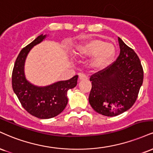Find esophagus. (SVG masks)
I'll return each mask as SVG.
<instances>
[{
    "instance_id": "1",
    "label": "esophagus",
    "mask_w": 153,
    "mask_h": 153,
    "mask_svg": "<svg viewBox=\"0 0 153 153\" xmlns=\"http://www.w3.org/2000/svg\"><path fill=\"white\" fill-rule=\"evenodd\" d=\"M79 76L80 80H87L88 79L87 75L84 74H79Z\"/></svg>"
}]
</instances>
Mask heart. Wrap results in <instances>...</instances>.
Here are the masks:
<instances>
[{
    "instance_id": "1",
    "label": "heart",
    "mask_w": 153,
    "mask_h": 153,
    "mask_svg": "<svg viewBox=\"0 0 153 153\" xmlns=\"http://www.w3.org/2000/svg\"><path fill=\"white\" fill-rule=\"evenodd\" d=\"M116 47L112 43H107L103 39H94L79 45L76 56L85 58L94 56L90 65L94 69H103L108 66L116 56Z\"/></svg>"
}]
</instances>
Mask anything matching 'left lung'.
<instances>
[{"label":"left lung","mask_w":153,"mask_h":153,"mask_svg":"<svg viewBox=\"0 0 153 153\" xmlns=\"http://www.w3.org/2000/svg\"><path fill=\"white\" fill-rule=\"evenodd\" d=\"M120 53L117 60L90 77L89 102L102 115L117 116L134 105L143 82V69L132 48L119 37Z\"/></svg>","instance_id":"left-lung-1"}]
</instances>
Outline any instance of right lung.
Masks as SVG:
<instances>
[{
    "label": "right lung",
    "mask_w": 153,
    "mask_h": 153,
    "mask_svg": "<svg viewBox=\"0 0 153 153\" xmlns=\"http://www.w3.org/2000/svg\"><path fill=\"white\" fill-rule=\"evenodd\" d=\"M46 35L39 36L21 50L12 72V87L22 107L36 117L49 119L60 114L68 102L67 91L76 87L78 75L69 80L60 81L46 87L35 86L27 81L24 64L30 50L41 43Z\"/></svg>",
    "instance_id": "right-lung-1"
}]
</instances>
